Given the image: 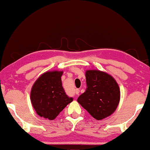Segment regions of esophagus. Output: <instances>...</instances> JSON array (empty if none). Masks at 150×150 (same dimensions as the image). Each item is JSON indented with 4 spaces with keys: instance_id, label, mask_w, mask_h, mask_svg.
Masks as SVG:
<instances>
[{
    "instance_id": "obj_1",
    "label": "esophagus",
    "mask_w": 150,
    "mask_h": 150,
    "mask_svg": "<svg viewBox=\"0 0 150 150\" xmlns=\"http://www.w3.org/2000/svg\"><path fill=\"white\" fill-rule=\"evenodd\" d=\"M79 89H76L75 90V93L76 95L79 94Z\"/></svg>"
}]
</instances>
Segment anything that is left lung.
<instances>
[{"instance_id": "obj_1", "label": "left lung", "mask_w": 150, "mask_h": 150, "mask_svg": "<svg viewBox=\"0 0 150 150\" xmlns=\"http://www.w3.org/2000/svg\"><path fill=\"white\" fill-rule=\"evenodd\" d=\"M87 88L77 101L92 117L101 120L111 115L120 102V91L115 80L103 71H86Z\"/></svg>"}]
</instances>
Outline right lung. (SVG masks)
<instances>
[{"label":"right lung","mask_w":150,"mask_h":150,"mask_svg":"<svg viewBox=\"0 0 150 150\" xmlns=\"http://www.w3.org/2000/svg\"><path fill=\"white\" fill-rule=\"evenodd\" d=\"M62 71L46 72L40 76L32 87L30 100L41 117L54 120L65 107L72 102L64 90L61 81Z\"/></svg>","instance_id":"right-lung-1"}]
</instances>
